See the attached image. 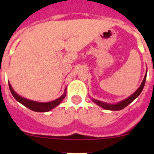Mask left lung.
Returning <instances> with one entry per match:
<instances>
[{"label": "left lung", "mask_w": 154, "mask_h": 154, "mask_svg": "<svg viewBox=\"0 0 154 154\" xmlns=\"http://www.w3.org/2000/svg\"><path fill=\"white\" fill-rule=\"evenodd\" d=\"M146 77H147V71H146L145 76H144L143 81H142V84L140 85V86L139 87L137 90L133 93L132 95H130V97H128L127 98L125 99V100H122L121 102H119V103H116V104H110V103H104V102L100 101V100H97L96 99H91L93 100L94 103H95L96 104L100 106V107H102L103 109H105L107 110H114V111H118V110H121L122 109H124L125 107L127 106H128L130 103H131L139 94H141L142 91L143 90V88L144 86V84H145V80H146Z\"/></svg>", "instance_id": "1"}]
</instances>
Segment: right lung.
<instances>
[{"instance_id": "1", "label": "right lung", "mask_w": 154, "mask_h": 154, "mask_svg": "<svg viewBox=\"0 0 154 154\" xmlns=\"http://www.w3.org/2000/svg\"><path fill=\"white\" fill-rule=\"evenodd\" d=\"M9 87H10V89L11 93H12V96L15 98V100L17 101H18L19 103H21V104L24 105V106L27 107L29 109L32 110V111L35 112H48L50 110H51L52 109L55 108L56 106H58L60 103H61L62 100L65 98L66 95V92L65 91V93L59 98L56 99V100H53L51 102H47V103H42V102H36L33 101V100H28L27 98H24V97H21V96L18 95L15 91H14L13 88L11 86L10 83H9Z\"/></svg>"}]
</instances>
